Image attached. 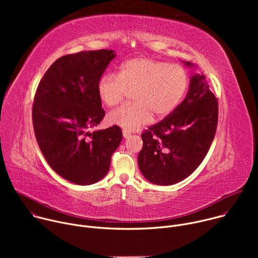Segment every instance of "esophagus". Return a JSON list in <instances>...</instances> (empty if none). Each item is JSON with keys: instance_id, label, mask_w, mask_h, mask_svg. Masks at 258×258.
Segmentation results:
<instances>
[{"instance_id": "obj_1", "label": "esophagus", "mask_w": 258, "mask_h": 258, "mask_svg": "<svg viewBox=\"0 0 258 258\" xmlns=\"http://www.w3.org/2000/svg\"><path fill=\"white\" fill-rule=\"evenodd\" d=\"M131 135H132V134H131L128 131H125V130H123V131H122V136H123V138H124V139L130 138V137H131Z\"/></svg>"}]
</instances>
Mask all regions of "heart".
Returning a JSON list of instances; mask_svg holds the SVG:
<instances>
[{"mask_svg": "<svg viewBox=\"0 0 258 258\" xmlns=\"http://www.w3.org/2000/svg\"><path fill=\"white\" fill-rule=\"evenodd\" d=\"M188 88V76L182 67L147 57L125 61L118 75H105L98 83L102 102L113 107L127 92H134L133 105L121 106L108 114L109 122L125 131H136L149 122L152 115L160 119L178 105Z\"/></svg>", "mask_w": 258, "mask_h": 258, "instance_id": "heart-1", "label": "heart"}]
</instances>
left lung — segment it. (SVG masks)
I'll list each match as a JSON object with an SVG mask.
<instances>
[{"label":"left lung","instance_id":"1","mask_svg":"<svg viewBox=\"0 0 258 258\" xmlns=\"http://www.w3.org/2000/svg\"><path fill=\"white\" fill-rule=\"evenodd\" d=\"M189 68L194 63L181 61ZM217 99L204 75L193 73L182 102L160 122L142 134L138 164L147 180L169 186L188 177L201 164L214 139Z\"/></svg>","mask_w":258,"mask_h":258}]
</instances>
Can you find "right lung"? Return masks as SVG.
Returning <instances> with one entry per match:
<instances>
[{"label": "right lung", "mask_w": 258, "mask_h": 258, "mask_svg": "<svg viewBox=\"0 0 258 258\" xmlns=\"http://www.w3.org/2000/svg\"><path fill=\"white\" fill-rule=\"evenodd\" d=\"M113 50L85 51L57 59L36 90L34 135L51 168L81 186L101 180L122 140L117 125L90 132L105 116L98 83L115 58Z\"/></svg>", "instance_id": "add662e5"}]
</instances>
